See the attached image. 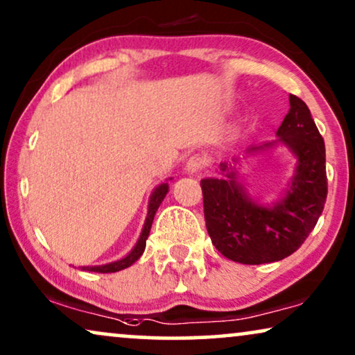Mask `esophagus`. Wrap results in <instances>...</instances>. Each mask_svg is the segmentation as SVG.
<instances>
[{
  "mask_svg": "<svg viewBox=\"0 0 355 355\" xmlns=\"http://www.w3.org/2000/svg\"><path fill=\"white\" fill-rule=\"evenodd\" d=\"M205 167H206V159L196 154V155H191V157L188 159L185 170L188 173H198V172H201Z\"/></svg>",
  "mask_w": 355,
  "mask_h": 355,
  "instance_id": "1",
  "label": "esophagus"
}]
</instances>
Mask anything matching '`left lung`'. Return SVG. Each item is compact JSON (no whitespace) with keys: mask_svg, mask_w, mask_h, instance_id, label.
Returning a JSON list of instances; mask_svg holds the SVG:
<instances>
[{"mask_svg":"<svg viewBox=\"0 0 355 355\" xmlns=\"http://www.w3.org/2000/svg\"><path fill=\"white\" fill-rule=\"evenodd\" d=\"M291 108L271 143L252 146L247 153L271 149L277 143L295 155L289 190L272 206L253 201L239 182V159L220 164L219 178L201 180L202 206L212 245L235 263L263 264L297 252L313 230L328 195L324 141L306 103L289 96Z\"/></svg>","mask_w":355,"mask_h":355,"instance_id":"1","label":"left lung"}]
</instances>
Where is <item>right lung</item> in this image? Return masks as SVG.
I'll use <instances>...</instances> for the list:
<instances>
[{
	"label": "right lung",
	"mask_w": 355,
	"mask_h": 355,
	"mask_svg": "<svg viewBox=\"0 0 355 355\" xmlns=\"http://www.w3.org/2000/svg\"><path fill=\"white\" fill-rule=\"evenodd\" d=\"M167 193H168V183H162V185H159L153 191V195H150V200H149L148 217H146L143 232H141L139 240L136 242L135 248L131 250V252L126 254L125 258L118 259V261L108 263V264H102V266H83L81 269H84V271H92V272H116V271H121V269L131 266V264H133L135 261H138L139 257L143 254L144 248H146V240H148V237H149L150 225H153L155 211L159 209L160 202L164 201V198H165V195H167Z\"/></svg>",
	"instance_id": "1"
}]
</instances>
